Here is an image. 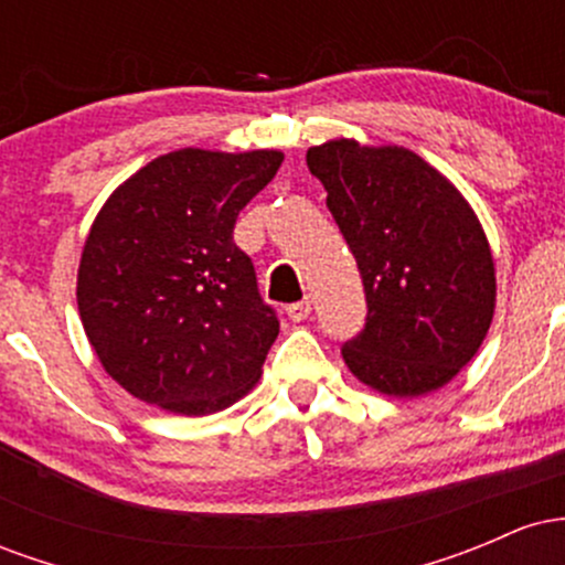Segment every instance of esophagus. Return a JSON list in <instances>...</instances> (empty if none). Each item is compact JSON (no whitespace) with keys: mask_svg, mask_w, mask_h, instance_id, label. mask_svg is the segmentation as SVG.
<instances>
[{"mask_svg":"<svg viewBox=\"0 0 565 565\" xmlns=\"http://www.w3.org/2000/svg\"><path fill=\"white\" fill-rule=\"evenodd\" d=\"M287 316H289L291 321H305L310 316V302L302 300V302L287 305Z\"/></svg>","mask_w":565,"mask_h":565,"instance_id":"1","label":"esophagus"}]
</instances>
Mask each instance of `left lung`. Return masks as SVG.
I'll list each match as a JSON object with an SVG mask.
<instances>
[{
	"instance_id": "left-lung-1",
	"label": "left lung",
	"mask_w": 565,
	"mask_h": 565,
	"mask_svg": "<svg viewBox=\"0 0 565 565\" xmlns=\"http://www.w3.org/2000/svg\"><path fill=\"white\" fill-rule=\"evenodd\" d=\"M305 159L364 278L366 327L342 345L348 369L395 398L438 391L494 319V257L481 220L408 148L337 138Z\"/></svg>"
}]
</instances>
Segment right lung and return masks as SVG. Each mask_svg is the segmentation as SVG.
<instances>
[{
	"instance_id": "add662e5",
	"label": "right lung",
	"mask_w": 565,
	"mask_h": 565,
	"mask_svg": "<svg viewBox=\"0 0 565 565\" xmlns=\"http://www.w3.org/2000/svg\"><path fill=\"white\" fill-rule=\"evenodd\" d=\"M281 161V151L180 148L100 206L76 302L97 361L135 398L204 417L260 380L278 319L233 225Z\"/></svg>"
}]
</instances>
